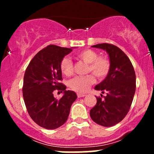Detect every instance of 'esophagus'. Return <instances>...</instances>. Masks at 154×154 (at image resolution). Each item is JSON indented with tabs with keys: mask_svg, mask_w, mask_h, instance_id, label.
Here are the masks:
<instances>
[{
	"mask_svg": "<svg viewBox=\"0 0 154 154\" xmlns=\"http://www.w3.org/2000/svg\"><path fill=\"white\" fill-rule=\"evenodd\" d=\"M85 96V94H80V93H77V97L78 98H82V97H84Z\"/></svg>",
	"mask_w": 154,
	"mask_h": 154,
	"instance_id": "34e87169",
	"label": "esophagus"
}]
</instances>
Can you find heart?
Listing matches in <instances>:
<instances>
[{
	"mask_svg": "<svg viewBox=\"0 0 154 154\" xmlns=\"http://www.w3.org/2000/svg\"><path fill=\"white\" fill-rule=\"evenodd\" d=\"M76 58L88 63L87 73L92 72L98 79H103L109 74L111 68L110 61L106 57L98 56V54L95 51L85 49L77 53ZM60 70L66 77L73 75L74 66L71 60L67 57L63 58L60 62ZM95 81L94 76L88 75L75 77L68 82V85L72 91L81 94L86 93Z\"/></svg>",
	"mask_w": 154,
	"mask_h": 154,
	"instance_id": "obj_1",
	"label": "heart"
}]
</instances>
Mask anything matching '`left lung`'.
Here are the masks:
<instances>
[{
    "mask_svg": "<svg viewBox=\"0 0 154 154\" xmlns=\"http://www.w3.org/2000/svg\"><path fill=\"white\" fill-rule=\"evenodd\" d=\"M92 47L106 51L111 68L105 79L95 87L106 95L103 99L97 97V103L90 115L98 125L114 126L126 116L131 106L136 88L135 72L128 56L116 45L101 43Z\"/></svg>",
    "mask_w": 154,
    "mask_h": 154,
    "instance_id": "1",
    "label": "left lung"
}]
</instances>
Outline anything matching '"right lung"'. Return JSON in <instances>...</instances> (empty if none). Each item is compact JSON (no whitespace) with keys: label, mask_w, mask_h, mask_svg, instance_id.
<instances>
[{"label":"right lung","mask_w":154,"mask_h":154,"mask_svg":"<svg viewBox=\"0 0 154 154\" xmlns=\"http://www.w3.org/2000/svg\"><path fill=\"white\" fill-rule=\"evenodd\" d=\"M72 51L48 45L35 55L24 73L22 93L26 110L37 125L48 130H54L66 122L72 104L77 99L75 92L66 91V86L60 82V62ZM56 89L65 93L60 100L54 98Z\"/></svg>","instance_id":"obj_1"}]
</instances>
